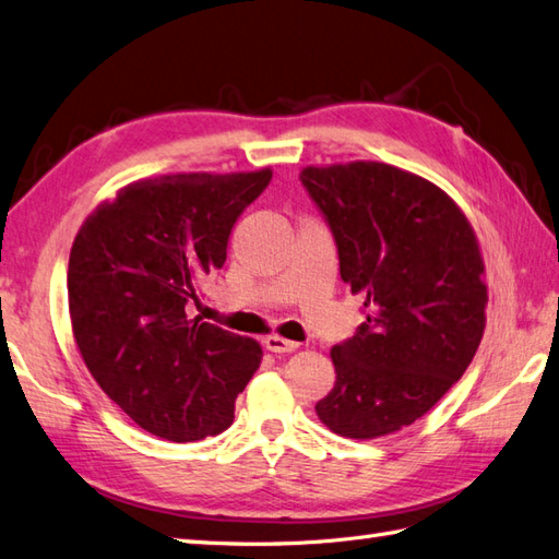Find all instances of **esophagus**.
Masks as SVG:
<instances>
[{
  "label": "esophagus",
  "instance_id": "34e87169",
  "mask_svg": "<svg viewBox=\"0 0 559 559\" xmlns=\"http://www.w3.org/2000/svg\"><path fill=\"white\" fill-rule=\"evenodd\" d=\"M263 344H265V349L272 354H292L299 349V344L292 340H284V337H280V334H270V337L263 340Z\"/></svg>",
  "mask_w": 559,
  "mask_h": 559
}]
</instances>
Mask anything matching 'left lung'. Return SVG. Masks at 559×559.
I'll list each match as a JSON object with an SVG mask.
<instances>
[{
  "mask_svg": "<svg viewBox=\"0 0 559 559\" xmlns=\"http://www.w3.org/2000/svg\"><path fill=\"white\" fill-rule=\"evenodd\" d=\"M299 179L366 311L332 346L337 380L316 414L342 438L390 436L430 412L478 349L488 287L476 231L440 186L400 167L356 159Z\"/></svg>",
  "mask_w": 559,
  "mask_h": 559,
  "instance_id": "left-lung-1",
  "label": "left lung"
}]
</instances>
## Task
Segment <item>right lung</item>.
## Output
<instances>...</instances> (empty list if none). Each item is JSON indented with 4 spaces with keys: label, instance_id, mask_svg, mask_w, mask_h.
I'll list each match as a JSON object with an SVG mask.
<instances>
[{
    "label": "right lung",
    "instance_id": "add662e5",
    "mask_svg": "<svg viewBox=\"0 0 559 559\" xmlns=\"http://www.w3.org/2000/svg\"><path fill=\"white\" fill-rule=\"evenodd\" d=\"M270 179L265 167L133 181L73 239V340L103 392L157 438L193 442L227 430L234 400L260 366L255 340L191 318L189 308Z\"/></svg>",
    "mask_w": 559,
    "mask_h": 559
}]
</instances>
